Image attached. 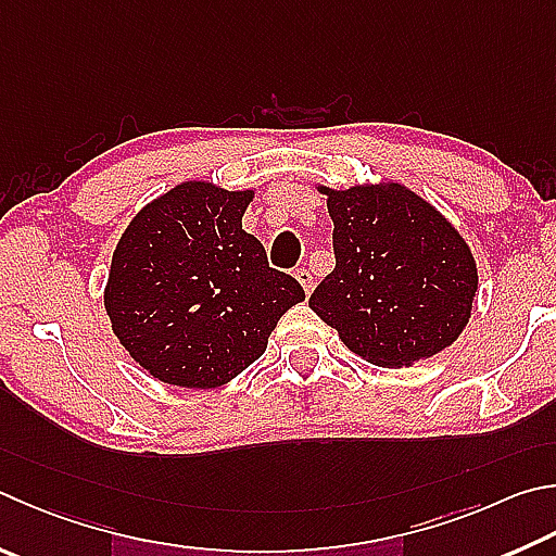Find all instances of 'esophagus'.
<instances>
[{
    "label": "esophagus",
    "mask_w": 556,
    "mask_h": 556,
    "mask_svg": "<svg viewBox=\"0 0 556 556\" xmlns=\"http://www.w3.org/2000/svg\"><path fill=\"white\" fill-rule=\"evenodd\" d=\"M294 277L299 279V285L304 287L306 294H311V291H313V285H316V281H313V275H311V271H308V269H296V275H294Z\"/></svg>",
    "instance_id": "esophagus-1"
}]
</instances>
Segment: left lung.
<instances>
[{
	"mask_svg": "<svg viewBox=\"0 0 556 556\" xmlns=\"http://www.w3.org/2000/svg\"><path fill=\"white\" fill-rule=\"evenodd\" d=\"M320 191L336 226V269L308 306L377 367H410L450 348L479 287L457 228L399 181Z\"/></svg>",
	"mask_w": 556,
	"mask_h": 556,
	"instance_id": "obj_1",
	"label": "left lung"
}]
</instances>
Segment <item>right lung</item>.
Here are the masks:
<instances>
[{
	"label": "right lung",
	"mask_w": 556,
	"mask_h": 556,
	"mask_svg": "<svg viewBox=\"0 0 556 556\" xmlns=\"http://www.w3.org/2000/svg\"><path fill=\"white\" fill-rule=\"evenodd\" d=\"M255 191L181 181L130 220L111 257V330L150 377L224 387L262 357L277 320L304 301L243 230Z\"/></svg>",
	"instance_id": "obj_1"
}]
</instances>
